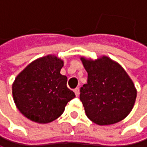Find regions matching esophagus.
<instances>
[{"label":"esophagus","mask_w":147,"mask_h":147,"mask_svg":"<svg viewBox=\"0 0 147 147\" xmlns=\"http://www.w3.org/2000/svg\"><path fill=\"white\" fill-rule=\"evenodd\" d=\"M74 92H75L76 96H79V94H80V90H79V88H76V89L74 90Z\"/></svg>","instance_id":"1"}]
</instances>
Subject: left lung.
I'll return each mask as SVG.
<instances>
[{
  "instance_id": "left-lung-1",
  "label": "left lung",
  "mask_w": 147,
  "mask_h": 147,
  "mask_svg": "<svg viewBox=\"0 0 147 147\" xmlns=\"http://www.w3.org/2000/svg\"><path fill=\"white\" fill-rule=\"evenodd\" d=\"M88 81L80 90L87 117L100 126L112 125L132 111L137 96L134 82L117 62L107 56L96 60L81 57Z\"/></svg>"
}]
</instances>
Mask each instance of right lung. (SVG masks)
I'll return each instance as SVG.
<instances>
[{"mask_svg":"<svg viewBox=\"0 0 147 147\" xmlns=\"http://www.w3.org/2000/svg\"><path fill=\"white\" fill-rule=\"evenodd\" d=\"M63 61L47 55L30 63L12 85L14 103L27 119L45 124L57 119L76 96L67 88V77L61 75Z\"/></svg>","mask_w":147,"mask_h":147,"instance_id":"add662e5","label":"right lung"}]
</instances>
